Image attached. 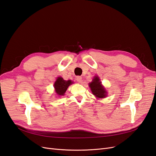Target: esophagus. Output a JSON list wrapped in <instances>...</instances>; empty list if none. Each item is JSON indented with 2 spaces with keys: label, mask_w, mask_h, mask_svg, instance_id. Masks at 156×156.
<instances>
[{
  "label": "esophagus",
  "mask_w": 156,
  "mask_h": 156,
  "mask_svg": "<svg viewBox=\"0 0 156 156\" xmlns=\"http://www.w3.org/2000/svg\"><path fill=\"white\" fill-rule=\"evenodd\" d=\"M76 80H77V81L78 83H82V77H81V76H77V77H76Z\"/></svg>",
  "instance_id": "obj_1"
}]
</instances>
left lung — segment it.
Segmentation results:
<instances>
[{"instance_id":"obj_1","label":"left lung","mask_w":156,"mask_h":156,"mask_svg":"<svg viewBox=\"0 0 156 156\" xmlns=\"http://www.w3.org/2000/svg\"><path fill=\"white\" fill-rule=\"evenodd\" d=\"M89 87L91 88V91L94 96L99 98H103L106 96L107 92L105 88L102 87L100 79L98 77H95L92 81L89 83Z\"/></svg>"}]
</instances>
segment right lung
<instances>
[{
    "instance_id": "1",
    "label": "right lung",
    "mask_w": 156,
    "mask_h": 156,
    "mask_svg": "<svg viewBox=\"0 0 156 156\" xmlns=\"http://www.w3.org/2000/svg\"><path fill=\"white\" fill-rule=\"evenodd\" d=\"M73 82L70 80L68 81H65L61 77H58L56 81H55L54 84V87L55 88V91L56 94L58 96H63L64 95V93L66 91L68 87L71 84H72Z\"/></svg>"
}]
</instances>
